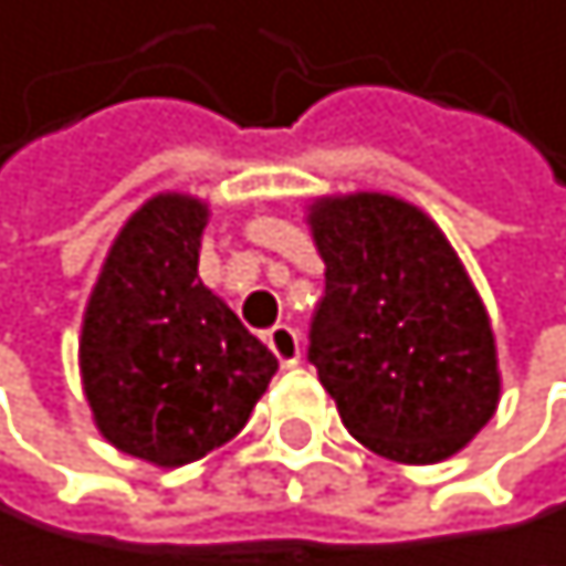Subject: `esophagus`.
Instances as JSON below:
<instances>
[{
	"label": "esophagus",
	"instance_id": "34e87169",
	"mask_svg": "<svg viewBox=\"0 0 566 566\" xmlns=\"http://www.w3.org/2000/svg\"><path fill=\"white\" fill-rule=\"evenodd\" d=\"M268 346H271V353L277 356L281 366H298L302 339H298V333L292 329V325H274V329L268 333Z\"/></svg>",
	"mask_w": 566,
	"mask_h": 566
}]
</instances>
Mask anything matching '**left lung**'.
Here are the masks:
<instances>
[{
  "label": "left lung",
  "mask_w": 566,
  "mask_h": 566,
  "mask_svg": "<svg viewBox=\"0 0 566 566\" xmlns=\"http://www.w3.org/2000/svg\"><path fill=\"white\" fill-rule=\"evenodd\" d=\"M308 223L325 261L308 363L349 434L403 465L465 448L495 415L499 366L448 237L384 192L318 200Z\"/></svg>",
  "instance_id": "8db88e82"
}]
</instances>
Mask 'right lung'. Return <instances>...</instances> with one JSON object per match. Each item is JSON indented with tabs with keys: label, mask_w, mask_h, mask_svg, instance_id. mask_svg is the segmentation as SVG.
Returning a JSON list of instances; mask_svg holds the SVG:
<instances>
[{
	"label": "right lung",
	"mask_w": 566,
	"mask_h": 566,
	"mask_svg": "<svg viewBox=\"0 0 566 566\" xmlns=\"http://www.w3.org/2000/svg\"><path fill=\"white\" fill-rule=\"evenodd\" d=\"M207 203L159 192L115 237L91 292L81 377L97 431L176 469L227 444L277 359L197 274Z\"/></svg>",
	"instance_id": "obj_1"
}]
</instances>
